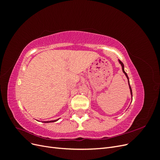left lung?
<instances>
[{
	"instance_id": "left-lung-1",
	"label": "left lung",
	"mask_w": 160,
	"mask_h": 160,
	"mask_svg": "<svg viewBox=\"0 0 160 160\" xmlns=\"http://www.w3.org/2000/svg\"><path fill=\"white\" fill-rule=\"evenodd\" d=\"M119 62H120V64L122 65V70H123V72H124L125 75H126L127 78L128 79V83H129V89H130V91H131V94H132V88H131V86H130V85H129V78H128V75H127L126 72H125V71H124V65L123 64V62H122V61H121L120 60H119Z\"/></svg>"
}]
</instances>
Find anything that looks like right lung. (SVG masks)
<instances>
[{"instance_id": "1", "label": "right lung", "mask_w": 160, "mask_h": 160, "mask_svg": "<svg viewBox=\"0 0 160 160\" xmlns=\"http://www.w3.org/2000/svg\"><path fill=\"white\" fill-rule=\"evenodd\" d=\"M58 119H57V120H53V121H49V122H45V123H50V122H57V121Z\"/></svg>"}]
</instances>
